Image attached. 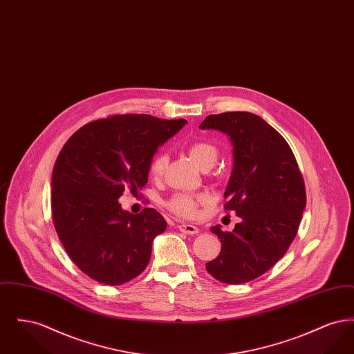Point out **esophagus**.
I'll return each instance as SVG.
<instances>
[{"label": "esophagus", "instance_id": "1", "mask_svg": "<svg viewBox=\"0 0 354 354\" xmlns=\"http://www.w3.org/2000/svg\"><path fill=\"white\" fill-rule=\"evenodd\" d=\"M178 228L180 232L187 234V235H198L199 234V228L192 224H180V225H178Z\"/></svg>", "mask_w": 354, "mask_h": 354}]
</instances>
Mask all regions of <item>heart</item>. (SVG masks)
<instances>
[{
	"label": "heart",
	"mask_w": 354,
	"mask_h": 354,
	"mask_svg": "<svg viewBox=\"0 0 354 354\" xmlns=\"http://www.w3.org/2000/svg\"><path fill=\"white\" fill-rule=\"evenodd\" d=\"M188 152H189V156L192 158V160L202 169L212 167L219 155L218 147L214 143L207 142V140H199V142L192 143L188 149ZM166 163H167L166 153H163V152L158 153L150 163V174L152 176H160L163 169L166 167ZM205 201H207V198L203 195L176 194L167 202V207L178 216L192 218L196 214L198 204L204 203Z\"/></svg>",
	"instance_id": "heart-1"
}]
</instances>
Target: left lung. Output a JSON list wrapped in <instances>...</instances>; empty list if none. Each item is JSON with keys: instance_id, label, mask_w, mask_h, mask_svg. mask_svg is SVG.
<instances>
[{"instance_id": "obj_1", "label": "left lung", "mask_w": 354, "mask_h": 354, "mask_svg": "<svg viewBox=\"0 0 354 354\" xmlns=\"http://www.w3.org/2000/svg\"><path fill=\"white\" fill-rule=\"evenodd\" d=\"M199 127L231 140L234 165L224 208L241 219L232 232L211 228L221 251L205 270L225 284L248 283L270 270L297 234L306 204L303 176L286 139L259 115H208Z\"/></svg>"}]
</instances>
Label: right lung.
I'll return each instance as SVG.
<instances>
[{"instance_id": "obj_1", "label": "right lung", "mask_w": 354, "mask_h": 354, "mask_svg": "<svg viewBox=\"0 0 354 354\" xmlns=\"http://www.w3.org/2000/svg\"><path fill=\"white\" fill-rule=\"evenodd\" d=\"M185 123L114 115L84 124L59 152L51 176L54 227L70 259L95 281L120 286L146 270L167 223L153 208L130 214L118 199L146 185L155 152Z\"/></svg>"}]
</instances>
